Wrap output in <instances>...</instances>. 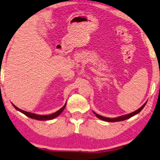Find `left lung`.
<instances>
[{"mask_svg": "<svg viewBox=\"0 0 160 160\" xmlns=\"http://www.w3.org/2000/svg\"><path fill=\"white\" fill-rule=\"evenodd\" d=\"M146 102H145V103L143 105L142 107H140V108H139V109H137V111H135V112H132V113H130V114L123 115V116H120V117H116V118H108V117H105L100 116V115L96 114V113H95V112H94V113L95 114H96V116L98 117L99 119H100V120H102L106 121V122H118V121H122V120H127V119L131 118V117L134 116V115H136V114H138V113L140 112L141 111H142V109L144 108V106H145V104H146Z\"/></svg>", "mask_w": 160, "mask_h": 160, "instance_id": "8db88e82", "label": "left lung"}]
</instances>
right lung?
Instances as JSON below:
<instances>
[{"instance_id":"obj_1","label":"right lung","mask_w":160,"mask_h":160,"mask_svg":"<svg viewBox=\"0 0 160 160\" xmlns=\"http://www.w3.org/2000/svg\"><path fill=\"white\" fill-rule=\"evenodd\" d=\"M66 103L60 109V110H58V112H56L55 113H54V114H48V115H39V114H33V113H31V112H26V111H23L21 110V109L18 108V107H16L15 105H13L14 107L17 109L18 111H19V112H21L23 113L26 115V116L30 117V118H32V119H35V120H52V119L55 118L58 116H59V115L61 114V112L62 111L64 110V108H65L66 107Z\"/></svg>"}]
</instances>
